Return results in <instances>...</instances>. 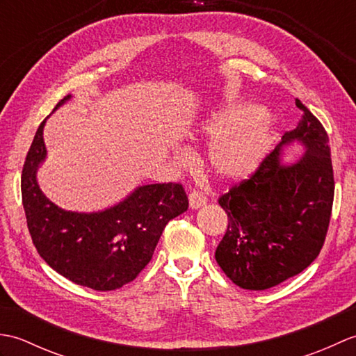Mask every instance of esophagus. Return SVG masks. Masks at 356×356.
<instances>
[{"label": "esophagus", "instance_id": "1", "mask_svg": "<svg viewBox=\"0 0 356 356\" xmlns=\"http://www.w3.org/2000/svg\"><path fill=\"white\" fill-rule=\"evenodd\" d=\"M188 202H190V208L191 209H199L207 203V197H203L200 193H191L190 197H188Z\"/></svg>", "mask_w": 356, "mask_h": 356}]
</instances>
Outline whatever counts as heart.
Listing matches in <instances>:
<instances>
[{
  "label": "heart",
  "instance_id": "heart-1",
  "mask_svg": "<svg viewBox=\"0 0 356 356\" xmlns=\"http://www.w3.org/2000/svg\"><path fill=\"white\" fill-rule=\"evenodd\" d=\"M193 136L211 140L207 165L222 182H241L260 170L275 142L274 120L260 105L240 102L223 107L197 124Z\"/></svg>",
  "mask_w": 356,
  "mask_h": 356
}]
</instances>
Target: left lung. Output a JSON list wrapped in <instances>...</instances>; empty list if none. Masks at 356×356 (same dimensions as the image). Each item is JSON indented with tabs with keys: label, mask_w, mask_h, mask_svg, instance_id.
I'll return each instance as SVG.
<instances>
[{
	"label": "left lung",
	"mask_w": 356,
	"mask_h": 356,
	"mask_svg": "<svg viewBox=\"0 0 356 356\" xmlns=\"http://www.w3.org/2000/svg\"><path fill=\"white\" fill-rule=\"evenodd\" d=\"M303 116L284 133L260 170L218 200L228 214V229L216 260L232 283L264 291L300 274L320 254L334 203L329 136L298 99ZM297 145L304 154L282 161Z\"/></svg>",
	"instance_id": "left-lung-1"
}]
</instances>
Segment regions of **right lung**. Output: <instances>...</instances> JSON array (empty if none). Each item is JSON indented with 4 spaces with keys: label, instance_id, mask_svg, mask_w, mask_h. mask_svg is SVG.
Instances as JSON below:
<instances>
[{
    "label": "right lung",
    "instance_id": "1",
    "mask_svg": "<svg viewBox=\"0 0 356 356\" xmlns=\"http://www.w3.org/2000/svg\"><path fill=\"white\" fill-rule=\"evenodd\" d=\"M72 95L58 102L56 111ZM44 119L36 130L21 177L22 205L38 252L58 274L95 291L133 282L149 263L166 223L188 209L182 185H139L122 200L92 213L59 208L38 184L47 159Z\"/></svg>",
    "mask_w": 356,
    "mask_h": 356
}]
</instances>
